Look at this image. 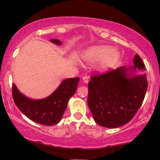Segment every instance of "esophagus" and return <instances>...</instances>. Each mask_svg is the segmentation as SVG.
Segmentation results:
<instances>
[{
  "label": "esophagus",
  "instance_id": "1",
  "mask_svg": "<svg viewBox=\"0 0 160 160\" xmlns=\"http://www.w3.org/2000/svg\"><path fill=\"white\" fill-rule=\"evenodd\" d=\"M82 81L85 82V83H87V82H89V78H88V77H86V76L82 77Z\"/></svg>",
  "mask_w": 160,
  "mask_h": 160
}]
</instances>
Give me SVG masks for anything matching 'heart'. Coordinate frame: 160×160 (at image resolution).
I'll return each instance as SVG.
<instances>
[{
  "mask_svg": "<svg viewBox=\"0 0 160 160\" xmlns=\"http://www.w3.org/2000/svg\"><path fill=\"white\" fill-rule=\"evenodd\" d=\"M84 60L89 64L98 63V69L106 72L113 68L120 59V52L107 45L95 46L88 49L82 55Z\"/></svg>",
  "mask_w": 160,
  "mask_h": 160,
  "instance_id": "b5f03b06",
  "label": "heart"
}]
</instances>
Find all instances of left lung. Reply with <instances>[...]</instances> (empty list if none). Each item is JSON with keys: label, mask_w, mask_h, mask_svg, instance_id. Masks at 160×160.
Returning <instances> with one entry per match:
<instances>
[{"label": "left lung", "mask_w": 160, "mask_h": 160, "mask_svg": "<svg viewBox=\"0 0 160 160\" xmlns=\"http://www.w3.org/2000/svg\"><path fill=\"white\" fill-rule=\"evenodd\" d=\"M132 67L117 68L91 78L88 84V106L95 122L106 128H117L128 123L144 101L148 81L144 62L135 55Z\"/></svg>", "instance_id": "1"}]
</instances>
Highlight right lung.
<instances>
[{
    "label": "right lung",
    "instance_id": "1",
    "mask_svg": "<svg viewBox=\"0 0 160 160\" xmlns=\"http://www.w3.org/2000/svg\"><path fill=\"white\" fill-rule=\"evenodd\" d=\"M49 41L58 46L62 44L59 40L52 39ZM79 80V78L65 79L49 96L41 99L28 98L12 83V98L22 113L33 122L52 126L61 121L69 99L76 92Z\"/></svg>",
    "mask_w": 160,
    "mask_h": 160
}]
</instances>
